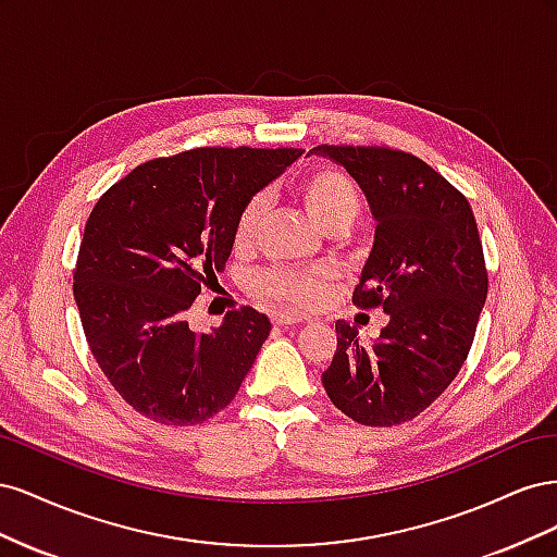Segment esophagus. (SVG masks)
Instances as JSON below:
<instances>
[{
  "label": "esophagus",
  "mask_w": 557,
  "mask_h": 557,
  "mask_svg": "<svg viewBox=\"0 0 557 557\" xmlns=\"http://www.w3.org/2000/svg\"><path fill=\"white\" fill-rule=\"evenodd\" d=\"M272 320H274V325H299V323H305L307 315H301V313H288V311H278V313H274V315H272Z\"/></svg>",
  "instance_id": "34e87169"
}]
</instances>
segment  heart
<instances>
[{
	"instance_id": "b5f03b06",
	"label": "heart",
	"mask_w": 557,
	"mask_h": 557,
	"mask_svg": "<svg viewBox=\"0 0 557 557\" xmlns=\"http://www.w3.org/2000/svg\"><path fill=\"white\" fill-rule=\"evenodd\" d=\"M299 199L311 221L325 232L346 230L360 213V190L356 181L334 166H318L299 183ZM267 201L262 195L250 197L234 225V242L248 246L256 239ZM330 269L272 267L252 276V288L264 299L288 307H313L325 295Z\"/></svg>"
}]
</instances>
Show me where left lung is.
<instances>
[{
	"mask_svg": "<svg viewBox=\"0 0 557 557\" xmlns=\"http://www.w3.org/2000/svg\"><path fill=\"white\" fill-rule=\"evenodd\" d=\"M313 153L358 181L376 221L352 305L391 315L372 346L336 323L325 393L360 425H401L446 391L474 342L487 295L474 213L460 190L404 150L323 144Z\"/></svg>",
	"mask_w": 557,
	"mask_h": 557,
	"instance_id": "8db88e82",
	"label": "left lung"
}]
</instances>
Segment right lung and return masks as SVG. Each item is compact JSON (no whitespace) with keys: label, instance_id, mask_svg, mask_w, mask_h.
Wrapping results in <instances>:
<instances>
[{"label":"right lung","instance_id":"right-lung-1","mask_svg":"<svg viewBox=\"0 0 557 557\" xmlns=\"http://www.w3.org/2000/svg\"><path fill=\"white\" fill-rule=\"evenodd\" d=\"M299 156V148H195L139 164L97 199L74 299L99 369L134 411L162 425H197L239 393L269 318L244 307L199 334L188 309L223 272L246 201Z\"/></svg>","mask_w":557,"mask_h":557}]
</instances>
